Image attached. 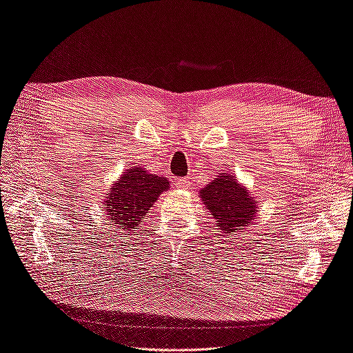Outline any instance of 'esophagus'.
<instances>
[{"label":"esophagus","mask_w":353,"mask_h":353,"mask_svg":"<svg viewBox=\"0 0 353 353\" xmlns=\"http://www.w3.org/2000/svg\"><path fill=\"white\" fill-rule=\"evenodd\" d=\"M176 186L180 188V190H186L190 186V177H182V179H176Z\"/></svg>","instance_id":"1"}]
</instances>
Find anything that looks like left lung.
Returning <instances> with one entry per match:
<instances>
[{
  "mask_svg": "<svg viewBox=\"0 0 353 353\" xmlns=\"http://www.w3.org/2000/svg\"><path fill=\"white\" fill-rule=\"evenodd\" d=\"M200 199L216 219V227L230 237L245 230L259 212L257 196L230 173H219L200 191Z\"/></svg>",
  "mask_w": 353,
  "mask_h": 353,
  "instance_id": "left-lung-1",
  "label": "left lung"
}]
</instances>
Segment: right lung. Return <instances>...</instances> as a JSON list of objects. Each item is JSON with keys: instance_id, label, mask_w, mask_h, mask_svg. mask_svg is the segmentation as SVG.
Listing matches in <instances>:
<instances>
[{"instance_id": "1", "label": "right lung", "mask_w": 353, "mask_h": 353, "mask_svg": "<svg viewBox=\"0 0 353 353\" xmlns=\"http://www.w3.org/2000/svg\"><path fill=\"white\" fill-rule=\"evenodd\" d=\"M168 188L170 182L165 177L150 174L141 163L130 167L106 194L103 201L106 215L121 232H135L158 196Z\"/></svg>"}]
</instances>
